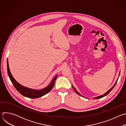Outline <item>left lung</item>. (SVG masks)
Listing matches in <instances>:
<instances>
[{
    "label": "left lung",
    "mask_w": 126,
    "mask_h": 126,
    "mask_svg": "<svg viewBox=\"0 0 126 126\" xmlns=\"http://www.w3.org/2000/svg\"><path fill=\"white\" fill-rule=\"evenodd\" d=\"M119 75H120V73H119ZM118 78H119V77L118 78V79H117V81H116V83H115V84L114 85V86L109 90H108V91L106 93H105L104 94H103V95H101V96H98V97H95V98H94V99H100V98H103V97H105V96H106V95H107L112 90V89L114 88V87H115V86L116 85V83H117V81H118ZM72 87H73V89H74V90L75 91V92L77 93V94H78L79 95H80V96H82L81 95H80V94H79L78 92V91L76 90V89L72 86Z\"/></svg>",
    "instance_id": "left-lung-1"
}]
</instances>
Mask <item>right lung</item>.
<instances>
[{"label":"right lung","mask_w":126,"mask_h":126,"mask_svg":"<svg viewBox=\"0 0 126 126\" xmlns=\"http://www.w3.org/2000/svg\"><path fill=\"white\" fill-rule=\"evenodd\" d=\"M7 72H8L9 77L12 83L13 84V86H14L15 89L17 90V91L19 93H20L22 95L25 97L30 98H32V99L39 98L47 94L53 88L54 86L55 81L57 77V75H56L55 77L52 80L50 84L47 87L43 89L40 90H36L31 89L30 88L23 87V86L21 85L20 84L18 83L14 79V78L13 77L10 71L8 60H7Z\"/></svg>","instance_id":"1"}]
</instances>
